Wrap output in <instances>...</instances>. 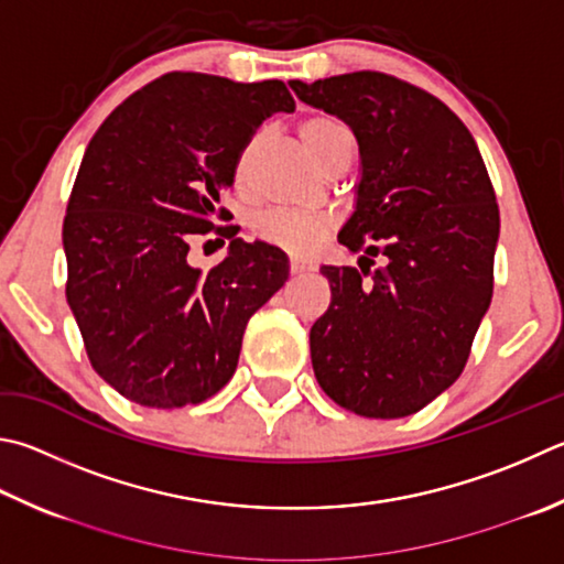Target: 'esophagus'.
Here are the masks:
<instances>
[{
    "mask_svg": "<svg viewBox=\"0 0 564 564\" xmlns=\"http://www.w3.org/2000/svg\"><path fill=\"white\" fill-rule=\"evenodd\" d=\"M291 271H293L295 275L311 273V271H313V261L303 259V256H293V259H291Z\"/></svg>",
    "mask_w": 564,
    "mask_h": 564,
    "instance_id": "obj_1",
    "label": "esophagus"
}]
</instances>
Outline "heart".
<instances>
[{
  "label": "heart",
  "instance_id": "1",
  "mask_svg": "<svg viewBox=\"0 0 564 564\" xmlns=\"http://www.w3.org/2000/svg\"><path fill=\"white\" fill-rule=\"evenodd\" d=\"M299 132L305 150L311 152L317 165H323V160L327 155H333L337 148L352 145L350 130H347L340 120H335L330 116H313L308 120H303ZM243 162H247V155H243L239 165V175L243 170ZM327 227H330V221L325 217H305V214L295 212H265L263 217L256 221V231H259V237L263 241L275 243V247L293 253L313 251L325 237Z\"/></svg>",
  "mask_w": 564,
  "mask_h": 564
}]
</instances>
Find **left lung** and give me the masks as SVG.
Listing matches in <instances>:
<instances>
[{"label": "left lung", "mask_w": 564, "mask_h": 564, "mask_svg": "<svg viewBox=\"0 0 564 564\" xmlns=\"http://www.w3.org/2000/svg\"><path fill=\"white\" fill-rule=\"evenodd\" d=\"M291 88L360 145L355 209L337 241L370 264L388 256L375 272L321 265L333 301L311 327L313 372L355 414L409 416L458 380L490 305L494 184L468 128L422 88L377 70Z\"/></svg>", "instance_id": "1"}]
</instances>
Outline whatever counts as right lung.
Returning <instances> with one entry per match:
<instances>
[{
    "label": "right lung",
    "instance_id": "1",
    "mask_svg": "<svg viewBox=\"0 0 564 564\" xmlns=\"http://www.w3.org/2000/svg\"><path fill=\"white\" fill-rule=\"evenodd\" d=\"M293 110L281 80L175 70L90 138L64 219L66 301L94 370L130 402L199 404L237 372L249 317L289 279V256L219 227L228 259L204 274L188 241L231 217L219 202L253 130Z\"/></svg>",
    "mask_w": 564,
    "mask_h": 564
}]
</instances>
